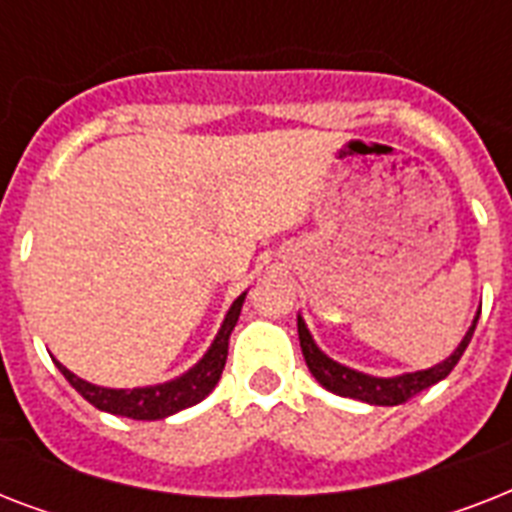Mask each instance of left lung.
<instances>
[{
  "label": "left lung",
  "instance_id": "obj_1",
  "mask_svg": "<svg viewBox=\"0 0 512 512\" xmlns=\"http://www.w3.org/2000/svg\"><path fill=\"white\" fill-rule=\"evenodd\" d=\"M476 321H473V327H470V332L465 335V340L460 342V348L454 350L444 364L433 366V369H425V372L390 377V380L353 372V369H348V366L337 364V361L324 356V353L316 348V342H313L311 332H308L303 319H297V335H300V348H303L305 364H308L311 374L321 382V385H324V388L337 393V396L358 398V401H366V404L396 406V404H406L409 398H414L417 393L430 388V385H436L438 380H444L446 374L452 372L454 366H457V361L462 358V353H465V348H468L470 337H473V332H476Z\"/></svg>",
  "mask_w": 512,
  "mask_h": 512
}]
</instances>
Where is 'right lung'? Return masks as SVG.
<instances>
[{
  "label": "right lung",
  "mask_w": 512,
  "mask_h": 512,
  "mask_svg": "<svg viewBox=\"0 0 512 512\" xmlns=\"http://www.w3.org/2000/svg\"><path fill=\"white\" fill-rule=\"evenodd\" d=\"M241 305H244V295L231 305V311L225 316L223 329L217 332L212 348L207 350V356L201 358L199 364L193 366L191 372L177 377L172 382H164V385H156V388H135V390H111V388H98V385H90V382L79 380L76 374H71L63 364H58V369L63 372L71 388H76L82 393V398H87L95 409L100 412L119 414V417H130V420H162V417H170V414L180 412V409H188V406L199 404L201 398L209 396L212 388L220 380V374L225 369V358H228V337H231L236 321H239Z\"/></svg>",
  "instance_id": "1"
}]
</instances>
